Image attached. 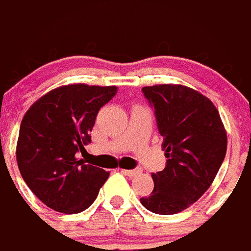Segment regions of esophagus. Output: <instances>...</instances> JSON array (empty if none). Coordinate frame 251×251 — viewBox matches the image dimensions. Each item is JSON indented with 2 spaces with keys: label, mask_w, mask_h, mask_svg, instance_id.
<instances>
[{
  "label": "esophagus",
  "mask_w": 251,
  "mask_h": 251,
  "mask_svg": "<svg viewBox=\"0 0 251 251\" xmlns=\"http://www.w3.org/2000/svg\"><path fill=\"white\" fill-rule=\"evenodd\" d=\"M122 173H124L126 176H129V177H134V176H138V174L142 173L140 169H134V170H127V169H122Z\"/></svg>",
  "instance_id": "obj_1"
}]
</instances>
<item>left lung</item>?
<instances>
[{
    "mask_svg": "<svg viewBox=\"0 0 251 251\" xmlns=\"http://www.w3.org/2000/svg\"><path fill=\"white\" fill-rule=\"evenodd\" d=\"M155 109L166 168L140 202L154 214H178L208 191L223 163L227 132L214 102L195 89L162 83L142 89Z\"/></svg>",
    "mask_w": 251,
    "mask_h": 251,
    "instance_id": "obj_1",
    "label": "left lung"
}]
</instances>
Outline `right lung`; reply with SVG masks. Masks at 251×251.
Masks as SVG:
<instances>
[{
  "label": "right lung",
  "mask_w": 251,
  "mask_h": 251,
  "mask_svg": "<svg viewBox=\"0 0 251 251\" xmlns=\"http://www.w3.org/2000/svg\"><path fill=\"white\" fill-rule=\"evenodd\" d=\"M116 86L72 83L50 90L25 112L16 146L21 177L35 196L62 214L89 208L109 172L78 159Z\"/></svg>",
  "instance_id": "add662e5"
}]
</instances>
